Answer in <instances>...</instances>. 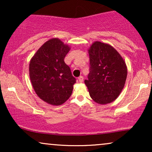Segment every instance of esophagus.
<instances>
[{
	"label": "esophagus",
	"instance_id": "1",
	"mask_svg": "<svg viewBox=\"0 0 152 152\" xmlns=\"http://www.w3.org/2000/svg\"><path fill=\"white\" fill-rule=\"evenodd\" d=\"M78 80H79V82H80V83H82L83 82V80H84V77H83V76H80V77H79Z\"/></svg>",
	"mask_w": 152,
	"mask_h": 152
}]
</instances>
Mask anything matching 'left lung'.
<instances>
[{
	"mask_svg": "<svg viewBox=\"0 0 152 152\" xmlns=\"http://www.w3.org/2000/svg\"><path fill=\"white\" fill-rule=\"evenodd\" d=\"M88 52L90 72L84 83L89 95L99 104L111 103L118 98L125 84V61L113 46L100 41H94Z\"/></svg>",
	"mask_w": 152,
	"mask_h": 152,
	"instance_id": "8db88e82",
	"label": "left lung"
}]
</instances>
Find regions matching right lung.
<instances>
[{"mask_svg": "<svg viewBox=\"0 0 152 152\" xmlns=\"http://www.w3.org/2000/svg\"><path fill=\"white\" fill-rule=\"evenodd\" d=\"M70 47L58 38L45 42L30 59L29 75L39 98L49 104L59 106L72 94L76 80L64 58Z\"/></svg>", "mask_w": 152, "mask_h": 152, "instance_id": "right-lung-1", "label": "right lung"}]
</instances>
